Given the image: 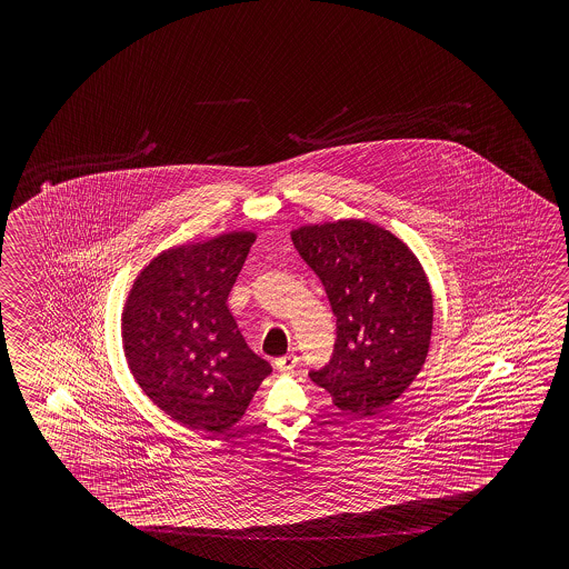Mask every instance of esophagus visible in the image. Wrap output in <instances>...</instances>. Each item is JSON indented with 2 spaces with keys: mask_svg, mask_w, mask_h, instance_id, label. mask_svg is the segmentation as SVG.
I'll return each mask as SVG.
<instances>
[{
  "mask_svg": "<svg viewBox=\"0 0 569 569\" xmlns=\"http://www.w3.org/2000/svg\"><path fill=\"white\" fill-rule=\"evenodd\" d=\"M277 368H279L280 372H284V375H290L295 368H297V363H299V356L295 353V351H289L287 356H282L277 360Z\"/></svg>",
  "mask_w": 569,
  "mask_h": 569,
  "instance_id": "esophagus-1",
  "label": "esophagus"
}]
</instances>
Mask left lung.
<instances>
[{
	"mask_svg": "<svg viewBox=\"0 0 569 569\" xmlns=\"http://www.w3.org/2000/svg\"><path fill=\"white\" fill-rule=\"evenodd\" d=\"M290 238L338 319L331 360L309 376L341 411L375 417L411 387L429 351L433 295L423 267L395 233L362 219L302 226Z\"/></svg>",
	"mask_w": 569,
	"mask_h": 569,
	"instance_id": "1",
	"label": "left lung"
}]
</instances>
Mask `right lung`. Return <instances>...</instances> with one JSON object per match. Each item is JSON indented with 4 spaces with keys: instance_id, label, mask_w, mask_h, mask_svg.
Segmentation results:
<instances>
[{
    "instance_id": "obj_1",
    "label": "right lung",
    "mask_w": 569,
    "mask_h": 569,
    "mask_svg": "<svg viewBox=\"0 0 569 569\" xmlns=\"http://www.w3.org/2000/svg\"><path fill=\"white\" fill-rule=\"evenodd\" d=\"M254 240V231H231L164 250L140 272L121 313L136 382L193 431H228L272 372L226 302Z\"/></svg>"
}]
</instances>
